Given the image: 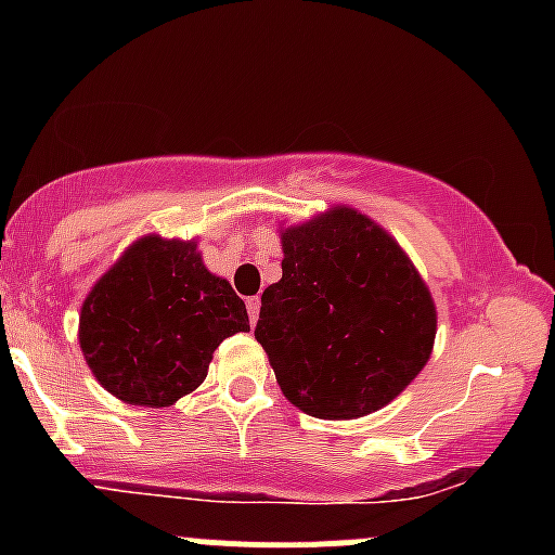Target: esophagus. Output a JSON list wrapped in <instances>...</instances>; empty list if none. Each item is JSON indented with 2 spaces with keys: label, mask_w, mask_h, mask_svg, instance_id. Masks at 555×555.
I'll list each match as a JSON object with an SVG mask.
<instances>
[{
  "label": "esophagus",
  "mask_w": 555,
  "mask_h": 555,
  "mask_svg": "<svg viewBox=\"0 0 555 555\" xmlns=\"http://www.w3.org/2000/svg\"><path fill=\"white\" fill-rule=\"evenodd\" d=\"M246 311H249V319H251V324L257 322V317H260V298H246Z\"/></svg>",
  "instance_id": "obj_1"
}]
</instances>
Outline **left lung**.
<instances>
[{
    "mask_svg": "<svg viewBox=\"0 0 555 555\" xmlns=\"http://www.w3.org/2000/svg\"><path fill=\"white\" fill-rule=\"evenodd\" d=\"M282 236V279L266 287L255 338L284 397L330 422L389 405L433 357V293L397 238L351 206Z\"/></svg>",
    "mask_w": 555,
    "mask_h": 555,
    "instance_id": "1",
    "label": "left lung"
}]
</instances>
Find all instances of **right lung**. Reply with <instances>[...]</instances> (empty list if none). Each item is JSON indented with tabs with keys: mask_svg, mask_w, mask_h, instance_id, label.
Returning a JSON list of instances; mask_svg holds the SVG:
<instances>
[{
	"mask_svg": "<svg viewBox=\"0 0 555 555\" xmlns=\"http://www.w3.org/2000/svg\"><path fill=\"white\" fill-rule=\"evenodd\" d=\"M246 330L244 300L204 266L195 238L147 233L86 295L77 338L112 397L169 408L204 384L217 346Z\"/></svg>",
	"mask_w": 555,
	"mask_h": 555,
	"instance_id": "add662e5",
	"label": "right lung"
}]
</instances>
